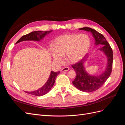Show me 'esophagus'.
Masks as SVG:
<instances>
[{
    "label": "esophagus",
    "instance_id": "1",
    "mask_svg": "<svg viewBox=\"0 0 125 125\" xmlns=\"http://www.w3.org/2000/svg\"><path fill=\"white\" fill-rule=\"evenodd\" d=\"M68 70H69V68L66 67H64V68H63L62 69L61 71L64 72V71H68Z\"/></svg>",
    "mask_w": 125,
    "mask_h": 125
}]
</instances>
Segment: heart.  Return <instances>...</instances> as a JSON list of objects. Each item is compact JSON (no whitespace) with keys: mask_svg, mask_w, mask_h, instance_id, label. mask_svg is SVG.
<instances>
[{"mask_svg":"<svg viewBox=\"0 0 125 125\" xmlns=\"http://www.w3.org/2000/svg\"><path fill=\"white\" fill-rule=\"evenodd\" d=\"M90 46V39L85 34L62 35L57 37L52 45V57L56 62L61 63L62 57L67 56L69 62H77L88 53Z\"/></svg>","mask_w":125,"mask_h":125,"instance_id":"heart-1","label":"heart"}]
</instances>
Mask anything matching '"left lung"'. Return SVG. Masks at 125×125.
<instances>
[{
	"label": "left lung",
	"mask_w": 125,
	"mask_h": 125,
	"mask_svg": "<svg viewBox=\"0 0 125 125\" xmlns=\"http://www.w3.org/2000/svg\"><path fill=\"white\" fill-rule=\"evenodd\" d=\"M79 30L92 33L95 39V45H102L99 50L104 52L107 59L106 68L103 73L99 75H90L85 70L84 63L87 56H85L80 61L72 65L76 73V77L73 81V84L81 91L91 92L100 88L110 76L113 66V51L105 37L96 30L88 27L80 28Z\"/></svg>",
	"instance_id": "8db88e82"
}]
</instances>
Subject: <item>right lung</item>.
<instances>
[{
	"label": "right lung",
	"mask_w": 125,
	"mask_h": 125,
	"mask_svg": "<svg viewBox=\"0 0 125 125\" xmlns=\"http://www.w3.org/2000/svg\"><path fill=\"white\" fill-rule=\"evenodd\" d=\"M52 31H34L28 34L22 36L21 38L16 43H20L21 42L24 41H40V40H42L44 37L47 35L48 34L50 33ZM60 73V71L57 72H54L52 71L51 73V74L50 75L48 80L45 83V84L40 89L37 90L36 91H34L32 92H25L32 94L33 95L35 96H42L47 93L52 88L53 86L55 81L56 80V78L57 76V75Z\"/></svg>",
	"instance_id": "1"
}]
</instances>
